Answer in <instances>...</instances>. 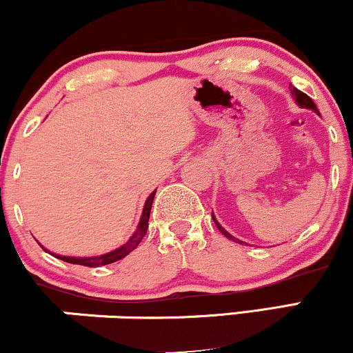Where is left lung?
Segmentation results:
<instances>
[{"label": "left lung", "mask_w": 353, "mask_h": 353, "mask_svg": "<svg viewBox=\"0 0 353 353\" xmlns=\"http://www.w3.org/2000/svg\"><path fill=\"white\" fill-rule=\"evenodd\" d=\"M290 88V92H292V96H294V99H295V103L299 104V106L301 108H305V109H312V111H315V112H319V109H317V106H315V103L314 101H312L309 96L305 94V92H302V91H299L297 88H294V86H289ZM212 219H214V222H216V225H217V229L221 230L222 234H224L225 237L228 239H230V241H234V242H239V244H242V241H237L236 237H232L230 236V234L228 232V230H225L224 228H221V224H219V222L216 221V217H214V214H212Z\"/></svg>", "instance_id": "left-lung-1"}]
</instances>
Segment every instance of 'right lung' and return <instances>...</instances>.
Instances as JSON below:
<instances>
[{
    "instance_id": "add662e5",
    "label": "right lung",
    "mask_w": 353,
    "mask_h": 353,
    "mask_svg": "<svg viewBox=\"0 0 353 353\" xmlns=\"http://www.w3.org/2000/svg\"><path fill=\"white\" fill-rule=\"evenodd\" d=\"M154 196H156V190H154V192H151V196H149L148 201H145L144 209H143V216H141L139 225H137L136 232L132 234L131 239H129V241L125 242L124 245L117 247V249L112 250V252H108V254H103V255H96V257H66V255H54V254H52V255H54V257L61 259V261L70 262V264H78V265H86V267H99V265L112 264V262L121 261V259H124L125 255L131 254L132 250H134L136 247L139 245V242L143 241V237L145 236V232H148L149 214H151Z\"/></svg>"
}]
</instances>
